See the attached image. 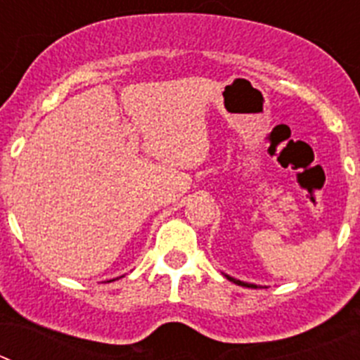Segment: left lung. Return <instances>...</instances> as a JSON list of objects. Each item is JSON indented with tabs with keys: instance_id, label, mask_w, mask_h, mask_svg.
<instances>
[{
	"instance_id": "obj_1",
	"label": "left lung",
	"mask_w": 360,
	"mask_h": 360,
	"mask_svg": "<svg viewBox=\"0 0 360 360\" xmlns=\"http://www.w3.org/2000/svg\"><path fill=\"white\" fill-rule=\"evenodd\" d=\"M225 278H227L229 281H232V283H236V285H240V287H250V288H257L256 285H250V283H243V281H240V279H234V278H231V276H225Z\"/></svg>"
}]
</instances>
